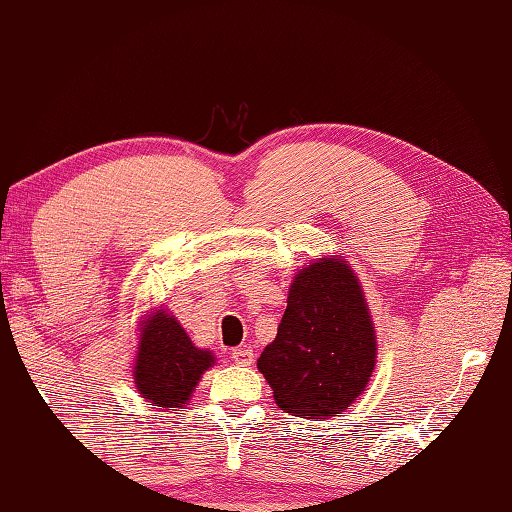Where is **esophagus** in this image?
Wrapping results in <instances>:
<instances>
[{
    "instance_id": "34e87169",
    "label": "esophagus",
    "mask_w": 512,
    "mask_h": 512,
    "mask_svg": "<svg viewBox=\"0 0 512 512\" xmlns=\"http://www.w3.org/2000/svg\"><path fill=\"white\" fill-rule=\"evenodd\" d=\"M232 361L239 363V366H250V363L255 361V352L250 350L248 345H244V348L232 350Z\"/></svg>"
}]
</instances>
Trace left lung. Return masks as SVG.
I'll return each instance as SVG.
<instances>
[{
	"mask_svg": "<svg viewBox=\"0 0 512 512\" xmlns=\"http://www.w3.org/2000/svg\"><path fill=\"white\" fill-rule=\"evenodd\" d=\"M375 363V323L352 266L341 255L302 266L275 341L257 359L275 404L298 418H332L366 391Z\"/></svg>",
	"mask_w": 512,
	"mask_h": 512,
	"instance_id": "8db88e82",
	"label": "left lung"
}]
</instances>
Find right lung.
<instances>
[{
	"label": "right lung",
	"instance_id": "right-lung-1",
	"mask_svg": "<svg viewBox=\"0 0 512 512\" xmlns=\"http://www.w3.org/2000/svg\"><path fill=\"white\" fill-rule=\"evenodd\" d=\"M214 363V352L196 348L171 311L153 307L140 318L131 372L137 393L146 402L162 411L183 409Z\"/></svg>",
	"mask_w": 512,
	"mask_h": 512
}]
</instances>
